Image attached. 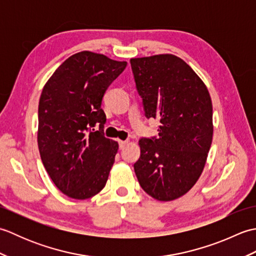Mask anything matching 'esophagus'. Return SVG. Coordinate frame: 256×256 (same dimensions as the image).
I'll list each match as a JSON object with an SVG mask.
<instances>
[{
    "label": "esophagus",
    "mask_w": 256,
    "mask_h": 256,
    "mask_svg": "<svg viewBox=\"0 0 256 256\" xmlns=\"http://www.w3.org/2000/svg\"><path fill=\"white\" fill-rule=\"evenodd\" d=\"M126 145H128V140H118V146L121 150L124 148Z\"/></svg>",
    "instance_id": "34e87169"
}]
</instances>
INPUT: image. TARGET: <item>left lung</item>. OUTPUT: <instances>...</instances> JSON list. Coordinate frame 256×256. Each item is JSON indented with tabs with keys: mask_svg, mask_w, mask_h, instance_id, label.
<instances>
[{
	"mask_svg": "<svg viewBox=\"0 0 256 256\" xmlns=\"http://www.w3.org/2000/svg\"><path fill=\"white\" fill-rule=\"evenodd\" d=\"M130 62L146 118L160 122L158 136L138 140L135 174L150 197L177 199L197 182L208 157L214 135L209 91L192 67L175 55Z\"/></svg>",
	"mask_w": 256,
	"mask_h": 256,
	"instance_id": "1",
	"label": "left lung"
}]
</instances>
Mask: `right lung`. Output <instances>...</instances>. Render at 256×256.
<instances>
[{"label":"right lung","instance_id":"obj_1","mask_svg":"<svg viewBox=\"0 0 256 256\" xmlns=\"http://www.w3.org/2000/svg\"><path fill=\"white\" fill-rule=\"evenodd\" d=\"M126 62L92 52L66 59L42 91L37 143L42 164L56 187L84 200L104 188L118 144L106 138L102 98ZM96 124L100 131L94 132Z\"/></svg>","mask_w":256,"mask_h":256}]
</instances>
